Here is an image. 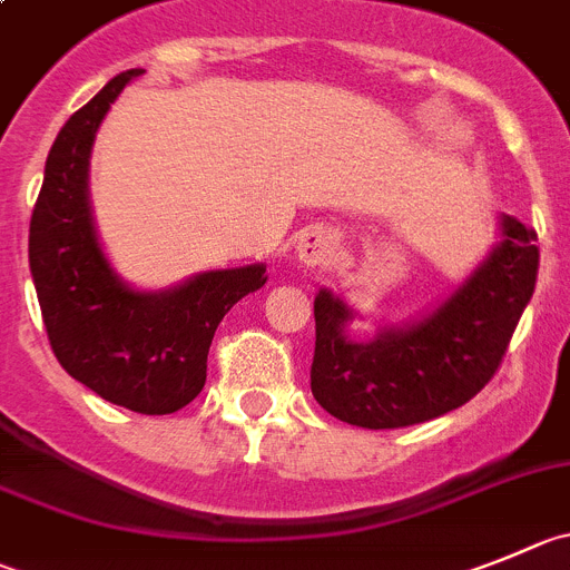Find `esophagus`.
Listing matches in <instances>:
<instances>
[{
  "mask_svg": "<svg viewBox=\"0 0 570 570\" xmlns=\"http://www.w3.org/2000/svg\"><path fill=\"white\" fill-rule=\"evenodd\" d=\"M337 255V242L328 230H306L301 238H297V258L306 267H328Z\"/></svg>",
  "mask_w": 570,
  "mask_h": 570,
  "instance_id": "34e87169",
  "label": "esophagus"
}]
</instances>
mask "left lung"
I'll return each instance as SVG.
<instances>
[{
    "label": "left lung",
    "instance_id": "8db88e82",
    "mask_svg": "<svg viewBox=\"0 0 570 570\" xmlns=\"http://www.w3.org/2000/svg\"><path fill=\"white\" fill-rule=\"evenodd\" d=\"M503 242L433 315L382 328L371 343L345 340L351 312L315 297L312 393L334 419L368 430L411 428L466 405L501 368L525 303L534 295L537 233L503 216Z\"/></svg>",
    "mask_w": 570,
    "mask_h": 570
}]
</instances>
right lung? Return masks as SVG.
Wrapping results in <instances>:
<instances>
[{
    "instance_id": "obj_1",
    "label": "right lung",
    "mask_w": 570,
    "mask_h": 570,
    "mask_svg": "<svg viewBox=\"0 0 570 570\" xmlns=\"http://www.w3.org/2000/svg\"><path fill=\"white\" fill-rule=\"evenodd\" d=\"M140 72L111 78L58 131L30 216V273L61 368L111 405L165 416L199 396L222 317L267 275L253 264L168 292H135L111 273L89 213V151L109 106Z\"/></svg>"
}]
</instances>
